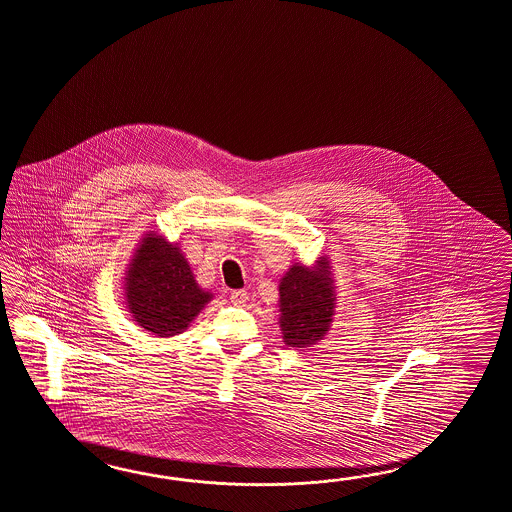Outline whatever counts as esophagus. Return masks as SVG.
Masks as SVG:
<instances>
[{
    "instance_id": "1",
    "label": "esophagus",
    "mask_w": 512,
    "mask_h": 512,
    "mask_svg": "<svg viewBox=\"0 0 512 512\" xmlns=\"http://www.w3.org/2000/svg\"><path fill=\"white\" fill-rule=\"evenodd\" d=\"M229 300H231V303H235V305H244L248 301V292L246 290H233Z\"/></svg>"
}]
</instances>
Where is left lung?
<instances>
[{"label": "left lung", "instance_id": "8db88e82", "mask_svg": "<svg viewBox=\"0 0 512 512\" xmlns=\"http://www.w3.org/2000/svg\"><path fill=\"white\" fill-rule=\"evenodd\" d=\"M337 287L331 259L318 257L312 266L294 262L279 281V327L290 348H309L324 340L333 324Z\"/></svg>", "mask_w": 512, "mask_h": 512}]
</instances>
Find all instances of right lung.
I'll return each mask as SVG.
<instances>
[{"label":"right lung","instance_id":"right-lung-1","mask_svg":"<svg viewBox=\"0 0 512 512\" xmlns=\"http://www.w3.org/2000/svg\"><path fill=\"white\" fill-rule=\"evenodd\" d=\"M125 309L146 333L170 338L187 331L214 298L201 288L177 242L157 231L138 240L124 272Z\"/></svg>","mask_w":512,"mask_h":512}]
</instances>
